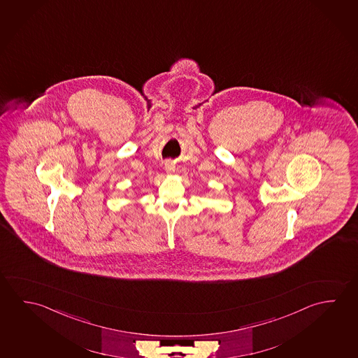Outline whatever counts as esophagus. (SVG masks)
Instances as JSON below:
<instances>
[{"instance_id": "1", "label": "esophagus", "mask_w": 358, "mask_h": 358, "mask_svg": "<svg viewBox=\"0 0 358 358\" xmlns=\"http://www.w3.org/2000/svg\"><path fill=\"white\" fill-rule=\"evenodd\" d=\"M165 170H166L168 173H171V171L174 170V165H173L171 163L165 164Z\"/></svg>"}]
</instances>
